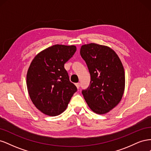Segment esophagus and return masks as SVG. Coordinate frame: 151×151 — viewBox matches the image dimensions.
<instances>
[{
    "instance_id": "34e87169",
    "label": "esophagus",
    "mask_w": 151,
    "mask_h": 151,
    "mask_svg": "<svg viewBox=\"0 0 151 151\" xmlns=\"http://www.w3.org/2000/svg\"><path fill=\"white\" fill-rule=\"evenodd\" d=\"M76 86L77 88L79 89V88H80V86H81V84H80V83H76Z\"/></svg>"
}]
</instances>
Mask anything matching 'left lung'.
I'll list each match as a JSON object with an SVG mask.
<instances>
[{"label": "left lung", "instance_id": "obj_1", "mask_svg": "<svg viewBox=\"0 0 151 151\" xmlns=\"http://www.w3.org/2000/svg\"><path fill=\"white\" fill-rule=\"evenodd\" d=\"M81 55L91 76L89 86L82 91L87 104L94 113L105 114L121 101L125 89V72L120 59L108 47L84 45Z\"/></svg>", "mask_w": 151, "mask_h": 151}]
</instances>
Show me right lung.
I'll return each instance as SVG.
<instances>
[{
    "label": "right lung",
    "mask_w": 151,
    "mask_h": 151,
    "mask_svg": "<svg viewBox=\"0 0 151 151\" xmlns=\"http://www.w3.org/2000/svg\"><path fill=\"white\" fill-rule=\"evenodd\" d=\"M76 51L74 45H55L39 53L31 63L27 88L32 102L45 115L54 116L63 113L77 90L64 68Z\"/></svg>",
    "instance_id": "right-lung-1"
}]
</instances>
